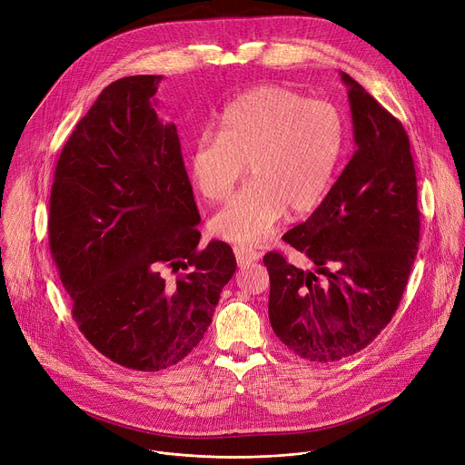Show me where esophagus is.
Masks as SVG:
<instances>
[{"label": "esophagus", "mask_w": 465, "mask_h": 465, "mask_svg": "<svg viewBox=\"0 0 465 465\" xmlns=\"http://www.w3.org/2000/svg\"><path fill=\"white\" fill-rule=\"evenodd\" d=\"M233 253H235V259H237L239 267H246V264L255 262L261 257L259 252H255V250H252L248 246H241V244L233 246Z\"/></svg>", "instance_id": "obj_1"}]
</instances>
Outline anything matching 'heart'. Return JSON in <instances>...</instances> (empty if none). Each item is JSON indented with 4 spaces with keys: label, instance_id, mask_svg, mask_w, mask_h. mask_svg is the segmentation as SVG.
<instances>
[{
    "label": "heart",
    "instance_id": "1",
    "mask_svg": "<svg viewBox=\"0 0 465 465\" xmlns=\"http://www.w3.org/2000/svg\"><path fill=\"white\" fill-rule=\"evenodd\" d=\"M346 149V121L327 101L283 88H253L221 114L219 132L198 136L189 178L206 201L226 198L248 163L252 182L212 219L224 241L257 244L291 210L314 212L335 180Z\"/></svg>",
    "mask_w": 465,
    "mask_h": 465
}]
</instances>
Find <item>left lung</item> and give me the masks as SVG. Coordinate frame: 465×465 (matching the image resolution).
Returning a JSON list of instances; mask_svg holds the SVG:
<instances>
[{"label":"left lung","mask_w":465,"mask_h":465,"mask_svg":"<svg viewBox=\"0 0 465 465\" xmlns=\"http://www.w3.org/2000/svg\"><path fill=\"white\" fill-rule=\"evenodd\" d=\"M341 79L355 153L312 215L283 235L312 269L302 271L278 252L262 257L274 333L311 362L346 359L381 333L400 307L420 242L407 132L348 74Z\"/></svg>","instance_id":"obj_1"}]
</instances>
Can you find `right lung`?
Returning <instances> with one entry per match:
<instances>
[{"instance_id":"right-lung-1","label":"right lung","mask_w":465,"mask_h":465,"mask_svg":"<svg viewBox=\"0 0 465 465\" xmlns=\"http://www.w3.org/2000/svg\"><path fill=\"white\" fill-rule=\"evenodd\" d=\"M162 79L132 75L101 92L60 153L49 201L74 320L99 353L138 371L196 348L237 269L230 244L196 248L201 215L176 126L156 114Z\"/></svg>"}]
</instances>
